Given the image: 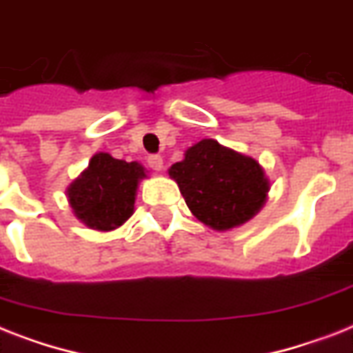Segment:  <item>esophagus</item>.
<instances>
[{
    "mask_svg": "<svg viewBox=\"0 0 353 353\" xmlns=\"http://www.w3.org/2000/svg\"><path fill=\"white\" fill-rule=\"evenodd\" d=\"M148 167H150L152 170L161 172L163 168H165V163H163V157H161V156H157V154H154V156H148Z\"/></svg>",
    "mask_w": 353,
    "mask_h": 353,
    "instance_id": "esophagus-1",
    "label": "esophagus"
}]
</instances>
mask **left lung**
<instances>
[{"instance_id": "1", "label": "left lung", "mask_w": 353, "mask_h": 353, "mask_svg": "<svg viewBox=\"0 0 353 353\" xmlns=\"http://www.w3.org/2000/svg\"><path fill=\"white\" fill-rule=\"evenodd\" d=\"M194 216L225 232L245 225L265 206L270 179L254 157L201 139L185 150L183 161L168 168Z\"/></svg>"}]
</instances>
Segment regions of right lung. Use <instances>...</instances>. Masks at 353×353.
<instances>
[{
    "mask_svg": "<svg viewBox=\"0 0 353 353\" xmlns=\"http://www.w3.org/2000/svg\"><path fill=\"white\" fill-rule=\"evenodd\" d=\"M147 172L141 163H127L107 152H97L88 167L67 186L68 206L88 228L116 230L134 214L137 186Z\"/></svg>",
    "mask_w": 353,
    "mask_h": 353,
    "instance_id": "add662e5",
    "label": "right lung"
}]
</instances>
